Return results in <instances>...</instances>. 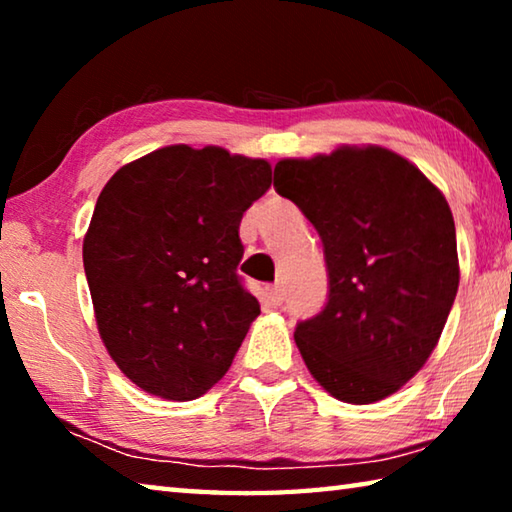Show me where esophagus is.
Masks as SVG:
<instances>
[{
    "mask_svg": "<svg viewBox=\"0 0 512 512\" xmlns=\"http://www.w3.org/2000/svg\"><path fill=\"white\" fill-rule=\"evenodd\" d=\"M266 298H268V302H271V305H282L284 291H282L280 284H273V287H266Z\"/></svg>",
    "mask_w": 512,
    "mask_h": 512,
    "instance_id": "obj_1",
    "label": "esophagus"
}]
</instances>
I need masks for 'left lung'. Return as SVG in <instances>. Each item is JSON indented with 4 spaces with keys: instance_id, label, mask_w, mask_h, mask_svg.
I'll return each mask as SVG.
<instances>
[{
    "instance_id": "obj_1",
    "label": "left lung",
    "mask_w": 512,
    "mask_h": 512,
    "mask_svg": "<svg viewBox=\"0 0 512 512\" xmlns=\"http://www.w3.org/2000/svg\"><path fill=\"white\" fill-rule=\"evenodd\" d=\"M273 187L323 241L327 302L293 332L309 372L350 404L400 391L436 348L458 291L445 196L381 146L280 160Z\"/></svg>"
}]
</instances>
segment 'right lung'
Returning <instances> with one entry per match:
<instances>
[{
	"label": "right lung",
	"mask_w": 512,
	"mask_h": 512,
	"mask_svg": "<svg viewBox=\"0 0 512 512\" xmlns=\"http://www.w3.org/2000/svg\"><path fill=\"white\" fill-rule=\"evenodd\" d=\"M271 187L266 160L164 146L108 180L83 239L99 334L162 400H196L239 350L259 302L244 289L241 216Z\"/></svg>",
	"instance_id": "right-lung-1"
}]
</instances>
